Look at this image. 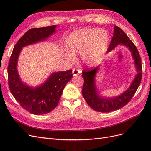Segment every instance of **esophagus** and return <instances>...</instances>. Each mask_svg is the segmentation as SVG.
<instances>
[{"instance_id": "esophagus-1", "label": "esophagus", "mask_w": 151, "mask_h": 151, "mask_svg": "<svg viewBox=\"0 0 151 151\" xmlns=\"http://www.w3.org/2000/svg\"><path fill=\"white\" fill-rule=\"evenodd\" d=\"M81 73V71L79 69H77V68H74V69L72 70V74L74 77L77 76L79 74H80Z\"/></svg>"}]
</instances>
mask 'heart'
I'll use <instances>...</instances> for the list:
<instances>
[{"label": "heart", "instance_id": "b5f03b06", "mask_svg": "<svg viewBox=\"0 0 151 151\" xmlns=\"http://www.w3.org/2000/svg\"><path fill=\"white\" fill-rule=\"evenodd\" d=\"M109 41L108 32L104 29L86 28L72 32L66 40L68 52L64 57L69 61L75 60V55H81L86 65L94 66L101 61Z\"/></svg>", "mask_w": 151, "mask_h": 151}]
</instances>
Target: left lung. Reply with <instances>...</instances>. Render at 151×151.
<instances>
[{
  "instance_id": "left-lung-1",
  "label": "left lung",
  "mask_w": 151,
  "mask_h": 151,
  "mask_svg": "<svg viewBox=\"0 0 151 151\" xmlns=\"http://www.w3.org/2000/svg\"><path fill=\"white\" fill-rule=\"evenodd\" d=\"M122 45L129 48L134 60L136 71L137 72L130 86L120 95L115 97H103L99 93L96 84V76L98 73L99 67L93 70L88 69L83 70L82 76L83 77L84 83L82 93L87 103L94 110L102 112H111L118 110L129 103L134 96L140 84L142 79V63L138 50L137 49L133 42L128 37L127 35L119 27H114V33L110 45L107 50V53L111 52L118 45Z\"/></svg>"
}]
</instances>
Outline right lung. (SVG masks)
I'll return each instance as SVG.
<instances>
[{
  "label": "right lung",
  "mask_w": 151,
  "mask_h": 151,
  "mask_svg": "<svg viewBox=\"0 0 151 151\" xmlns=\"http://www.w3.org/2000/svg\"><path fill=\"white\" fill-rule=\"evenodd\" d=\"M57 26L28 31L14 47L7 68L11 93L26 110L37 115L50 113L55 108L66 84L72 77V70L55 72L43 84L31 87L22 82L17 71V62L22 48L44 42L55 33Z\"/></svg>",
  "instance_id": "obj_1"
}]
</instances>
